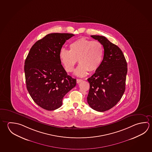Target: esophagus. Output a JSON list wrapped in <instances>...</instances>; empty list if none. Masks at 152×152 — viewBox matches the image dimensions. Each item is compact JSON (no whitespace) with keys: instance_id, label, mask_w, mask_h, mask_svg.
<instances>
[{"instance_id":"esophagus-1","label":"esophagus","mask_w":152,"mask_h":152,"mask_svg":"<svg viewBox=\"0 0 152 152\" xmlns=\"http://www.w3.org/2000/svg\"><path fill=\"white\" fill-rule=\"evenodd\" d=\"M83 80H81V79H77L76 80V82H77V83H80V82H82Z\"/></svg>"}]
</instances>
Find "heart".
<instances>
[{"label": "heart", "instance_id": "1", "mask_svg": "<svg viewBox=\"0 0 152 152\" xmlns=\"http://www.w3.org/2000/svg\"><path fill=\"white\" fill-rule=\"evenodd\" d=\"M104 55V46L101 42L82 37L70 43L69 50L62 48L59 52V58L68 72H72L78 60L80 64L75 70V74L83 77L88 71L94 72L98 69Z\"/></svg>", "mask_w": 152, "mask_h": 152}]
</instances>
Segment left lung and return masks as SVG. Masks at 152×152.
Returning a JSON list of instances; mask_svg holds the SVG:
<instances>
[{"mask_svg":"<svg viewBox=\"0 0 152 152\" xmlns=\"http://www.w3.org/2000/svg\"><path fill=\"white\" fill-rule=\"evenodd\" d=\"M91 36L102 44L104 56L100 67L88 79L90 90L87 101L92 109L103 112L115 106L124 93L127 63L117 45L104 36Z\"/></svg>","mask_w":152,"mask_h":152,"instance_id":"1","label":"left lung"}]
</instances>
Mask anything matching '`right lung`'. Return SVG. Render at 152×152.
<instances>
[{"mask_svg":"<svg viewBox=\"0 0 152 152\" xmlns=\"http://www.w3.org/2000/svg\"><path fill=\"white\" fill-rule=\"evenodd\" d=\"M74 36L67 33L46 35L33 45L25 60L27 90L43 109L59 108L64 96L76 85V80L68 75L59 58L62 46Z\"/></svg>","mask_w":152,"mask_h":152,"instance_id":"add662e5","label":"right lung"}]
</instances>
